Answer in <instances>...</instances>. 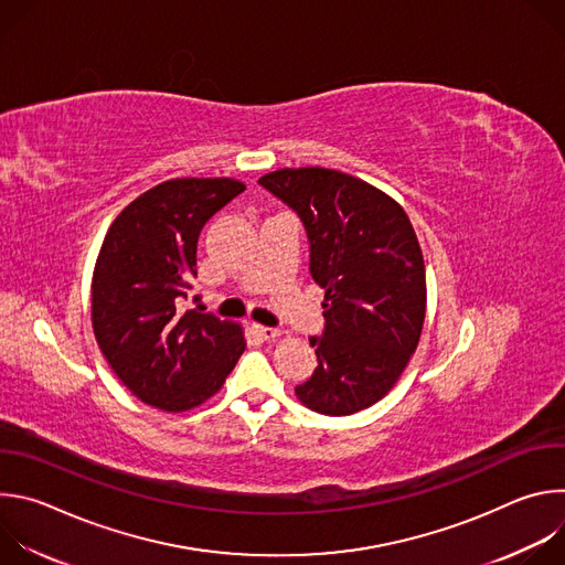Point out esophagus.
Listing matches in <instances>:
<instances>
[{"mask_svg": "<svg viewBox=\"0 0 565 565\" xmlns=\"http://www.w3.org/2000/svg\"><path fill=\"white\" fill-rule=\"evenodd\" d=\"M253 329H255V333H257L259 338H264V340H275V338H279V335H281V331H279V329H273V327L253 324Z\"/></svg>", "mask_w": 565, "mask_h": 565, "instance_id": "obj_1", "label": "esophagus"}]
</instances>
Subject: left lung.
Wrapping results in <instances>:
<instances>
[{
  "label": "left lung",
  "instance_id": "1",
  "mask_svg": "<svg viewBox=\"0 0 565 565\" xmlns=\"http://www.w3.org/2000/svg\"><path fill=\"white\" fill-rule=\"evenodd\" d=\"M259 183L290 205L324 288L327 327L310 338L317 369L295 395L310 412L351 416L382 399L407 369L427 310L425 259L402 205L351 174L286 168Z\"/></svg>",
  "mask_w": 565,
  "mask_h": 565
}]
</instances>
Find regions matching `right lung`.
Listing matches in <instances>:
<instances>
[{
    "label": "right lung",
    "mask_w": 565,
    "mask_h": 565,
    "mask_svg": "<svg viewBox=\"0 0 565 565\" xmlns=\"http://www.w3.org/2000/svg\"><path fill=\"white\" fill-rule=\"evenodd\" d=\"M244 190L234 179H172L134 199L105 234L92 279L94 335L149 407L181 414L203 405L246 351L241 324L179 310L196 277L203 225Z\"/></svg>",
    "instance_id": "1"
}]
</instances>
